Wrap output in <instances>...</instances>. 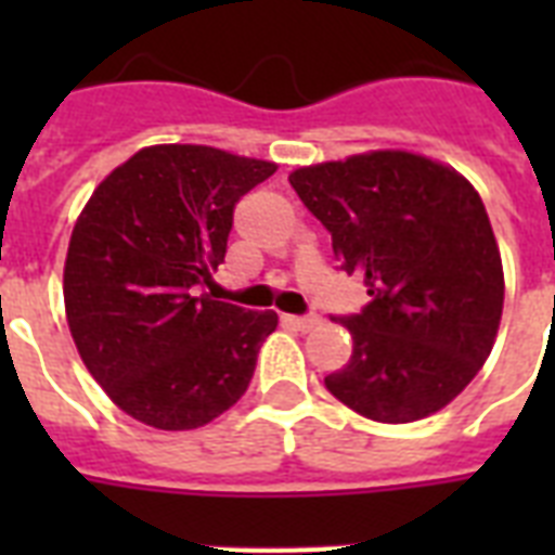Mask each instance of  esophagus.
I'll list each match as a JSON object with an SVG mask.
<instances>
[{"label":"esophagus","mask_w":555,"mask_h":555,"mask_svg":"<svg viewBox=\"0 0 555 555\" xmlns=\"http://www.w3.org/2000/svg\"><path fill=\"white\" fill-rule=\"evenodd\" d=\"M282 322H285L287 328H296V331H311L317 325V317H294V313H282Z\"/></svg>","instance_id":"34e87169"}]
</instances>
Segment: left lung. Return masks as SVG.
<instances>
[{
  "mask_svg": "<svg viewBox=\"0 0 555 555\" xmlns=\"http://www.w3.org/2000/svg\"><path fill=\"white\" fill-rule=\"evenodd\" d=\"M371 302L339 322L354 339L325 377L339 403L377 423L440 412L487 363L504 311V268L481 195L457 169L371 150L287 176Z\"/></svg>",
  "mask_w": 555,
  "mask_h": 555,
  "instance_id": "8db88e82",
  "label": "left lung"
}]
</instances>
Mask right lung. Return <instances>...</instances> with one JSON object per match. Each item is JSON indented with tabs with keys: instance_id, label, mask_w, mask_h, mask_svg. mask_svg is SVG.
Here are the masks:
<instances>
[{
	"instance_id": "right-lung-1",
	"label": "right lung",
	"mask_w": 555,
	"mask_h": 555,
	"mask_svg": "<svg viewBox=\"0 0 555 555\" xmlns=\"http://www.w3.org/2000/svg\"><path fill=\"white\" fill-rule=\"evenodd\" d=\"M276 172L201 143H155L112 169L65 253V320L89 374L129 417L198 429L247 391L276 311L198 294L224 261L235 201Z\"/></svg>"
}]
</instances>
